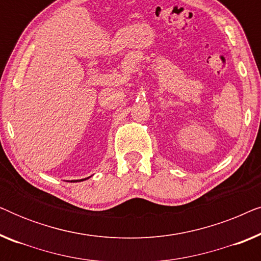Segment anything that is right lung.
<instances>
[{
	"label": "right lung",
	"mask_w": 261,
	"mask_h": 261,
	"mask_svg": "<svg viewBox=\"0 0 261 261\" xmlns=\"http://www.w3.org/2000/svg\"><path fill=\"white\" fill-rule=\"evenodd\" d=\"M85 179H87V178H85ZM81 180H84V179H81ZM71 181H72V180H71ZM73 181H77V180H73Z\"/></svg>",
	"instance_id": "add662e5"
}]
</instances>
